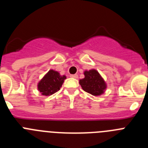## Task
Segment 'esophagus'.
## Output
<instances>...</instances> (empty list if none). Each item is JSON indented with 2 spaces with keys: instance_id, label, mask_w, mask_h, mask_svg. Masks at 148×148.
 Returning a JSON list of instances; mask_svg holds the SVG:
<instances>
[{
  "instance_id": "esophagus-1",
  "label": "esophagus",
  "mask_w": 148,
  "mask_h": 148,
  "mask_svg": "<svg viewBox=\"0 0 148 148\" xmlns=\"http://www.w3.org/2000/svg\"><path fill=\"white\" fill-rule=\"evenodd\" d=\"M70 77L73 78H78V75H76V74H74V75H70Z\"/></svg>"
}]
</instances>
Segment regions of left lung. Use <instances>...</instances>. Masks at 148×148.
<instances>
[{
  "label": "left lung",
  "instance_id": "left-lung-1",
  "mask_svg": "<svg viewBox=\"0 0 148 148\" xmlns=\"http://www.w3.org/2000/svg\"><path fill=\"white\" fill-rule=\"evenodd\" d=\"M84 78L79 80L81 87L85 92L92 95H102L107 89V83L100 73L95 69L84 72Z\"/></svg>",
  "mask_w": 148,
  "mask_h": 148
}]
</instances>
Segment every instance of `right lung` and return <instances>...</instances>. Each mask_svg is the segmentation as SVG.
Instances as JSON below:
<instances>
[{
	"mask_svg": "<svg viewBox=\"0 0 148 148\" xmlns=\"http://www.w3.org/2000/svg\"><path fill=\"white\" fill-rule=\"evenodd\" d=\"M66 78V75H60L58 71L49 70L38 83V90L45 96L53 95L60 90Z\"/></svg>",
	"mask_w": 148,
	"mask_h": 148,
	"instance_id": "1",
	"label": "right lung"
}]
</instances>
